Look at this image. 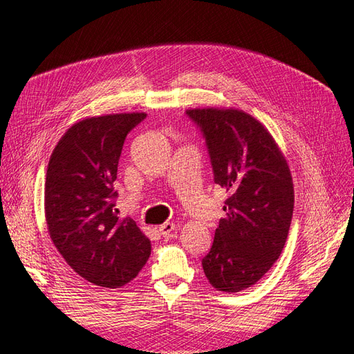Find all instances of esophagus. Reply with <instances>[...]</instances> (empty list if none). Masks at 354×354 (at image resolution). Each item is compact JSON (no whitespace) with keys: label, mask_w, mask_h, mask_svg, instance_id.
I'll return each mask as SVG.
<instances>
[{"label":"esophagus","mask_w":354,"mask_h":354,"mask_svg":"<svg viewBox=\"0 0 354 354\" xmlns=\"http://www.w3.org/2000/svg\"><path fill=\"white\" fill-rule=\"evenodd\" d=\"M174 229H176V224L169 223V221L160 224V226H159V232H160V234H162V236H169V234L174 232Z\"/></svg>","instance_id":"34e87169"}]
</instances>
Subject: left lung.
I'll list each match as a JSON object with an SVG mask.
<instances>
[{
  "instance_id": "obj_1",
  "label": "left lung",
  "mask_w": 354,
  "mask_h": 354,
  "mask_svg": "<svg viewBox=\"0 0 354 354\" xmlns=\"http://www.w3.org/2000/svg\"><path fill=\"white\" fill-rule=\"evenodd\" d=\"M186 113L207 140L214 181L229 192L211 251L202 259L208 282L239 292L270 270L283 250L294 211L286 159L269 130L233 108H196Z\"/></svg>"
}]
</instances>
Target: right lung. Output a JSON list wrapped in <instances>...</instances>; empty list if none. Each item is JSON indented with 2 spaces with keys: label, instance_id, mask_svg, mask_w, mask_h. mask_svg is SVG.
<instances>
[{
  "label": "right lung",
  "instance_id": "right-lung-1",
  "mask_svg": "<svg viewBox=\"0 0 354 354\" xmlns=\"http://www.w3.org/2000/svg\"><path fill=\"white\" fill-rule=\"evenodd\" d=\"M145 118V112L85 118L68 128L48 160L50 238L71 269L97 286H124L151 255V241L133 218L118 216L113 201L124 140Z\"/></svg>",
  "mask_w": 354,
  "mask_h": 354
}]
</instances>
